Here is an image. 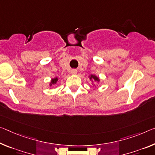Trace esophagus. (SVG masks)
<instances>
[{
    "label": "esophagus",
    "instance_id": "34e87169",
    "mask_svg": "<svg viewBox=\"0 0 155 155\" xmlns=\"http://www.w3.org/2000/svg\"><path fill=\"white\" fill-rule=\"evenodd\" d=\"M71 72H72V74H77V70H75V69H74V70H71Z\"/></svg>",
    "mask_w": 155,
    "mask_h": 155
}]
</instances>
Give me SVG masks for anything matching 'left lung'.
I'll list each match as a JSON object with an SVG mask.
<instances>
[{"label": "left lung", "instance_id": "1", "mask_svg": "<svg viewBox=\"0 0 155 155\" xmlns=\"http://www.w3.org/2000/svg\"><path fill=\"white\" fill-rule=\"evenodd\" d=\"M89 77H90V81H95V82H99V81H100L99 78L97 77V76H95V75L91 74L90 76H89Z\"/></svg>", "mask_w": 155, "mask_h": 155}]
</instances>
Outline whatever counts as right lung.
<instances>
[{"mask_svg":"<svg viewBox=\"0 0 155 155\" xmlns=\"http://www.w3.org/2000/svg\"><path fill=\"white\" fill-rule=\"evenodd\" d=\"M58 81V78L57 77H55L54 78H52V79L51 80V82L50 83V86H51V85H55L56 83Z\"/></svg>","mask_w":155,"mask_h":155,"instance_id":"obj_1","label":"right lung"}]
</instances>
